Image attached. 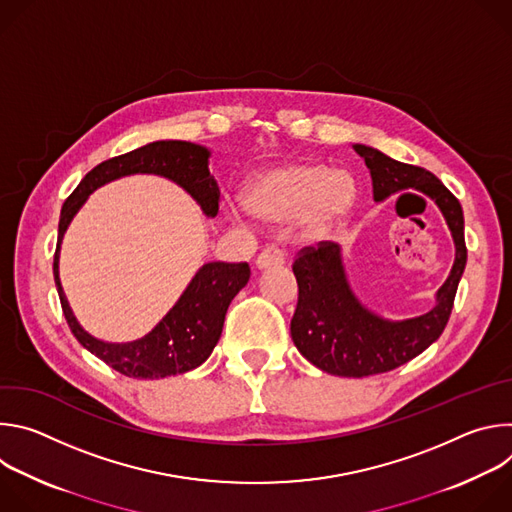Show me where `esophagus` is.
<instances>
[{"instance_id":"34e87169","label":"esophagus","mask_w":512,"mask_h":512,"mask_svg":"<svg viewBox=\"0 0 512 512\" xmlns=\"http://www.w3.org/2000/svg\"><path fill=\"white\" fill-rule=\"evenodd\" d=\"M283 263H285V255H283V251L277 249V247H267V249H263V251L259 253L257 261H255V265H257L259 271H265V269H271V267H279V265H283Z\"/></svg>"}]
</instances>
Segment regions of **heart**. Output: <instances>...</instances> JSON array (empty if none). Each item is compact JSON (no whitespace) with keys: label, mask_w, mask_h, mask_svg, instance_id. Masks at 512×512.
I'll use <instances>...</instances> for the list:
<instances>
[{"label":"heart","mask_w":512,"mask_h":512,"mask_svg":"<svg viewBox=\"0 0 512 512\" xmlns=\"http://www.w3.org/2000/svg\"><path fill=\"white\" fill-rule=\"evenodd\" d=\"M358 200V186L344 170L320 162H289L257 174L243 190L245 210L265 223L298 218L310 241L330 237L348 221Z\"/></svg>","instance_id":"obj_1"}]
</instances>
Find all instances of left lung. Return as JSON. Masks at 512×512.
Masks as SVG:
<instances>
[{"instance_id":"obj_1","label":"left lung","mask_w":512,"mask_h":512,"mask_svg":"<svg viewBox=\"0 0 512 512\" xmlns=\"http://www.w3.org/2000/svg\"><path fill=\"white\" fill-rule=\"evenodd\" d=\"M352 148L371 172L377 202L403 190L425 194L442 210L456 245L452 271L435 291L433 308L407 320L383 318L356 298L340 245L322 241L318 247L300 251L294 263L300 296L291 318V340L320 371L362 379L401 367L440 338L454 308L468 251L462 206L431 172L397 162L371 145L354 143Z\"/></svg>"}]
</instances>
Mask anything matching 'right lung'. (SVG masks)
Listing matches in <instances>:
<instances>
[{
    "mask_svg": "<svg viewBox=\"0 0 512 512\" xmlns=\"http://www.w3.org/2000/svg\"><path fill=\"white\" fill-rule=\"evenodd\" d=\"M208 158L210 150L198 143L178 139L152 141L143 148L95 166L62 204L54 253V281L64 318L72 334L91 354L125 377L164 379L200 367L221 338L227 310L233 298L247 285L251 269L247 263H204L194 273L174 308L152 332L133 342H105L91 336L68 306L58 275L62 237L72 218L97 188L133 174H152L172 180L196 200L206 216L214 218L221 192L210 176Z\"/></svg>",
    "mask_w": 512,
    "mask_h": 512,
    "instance_id": "add662e5",
    "label": "right lung"
}]
</instances>
